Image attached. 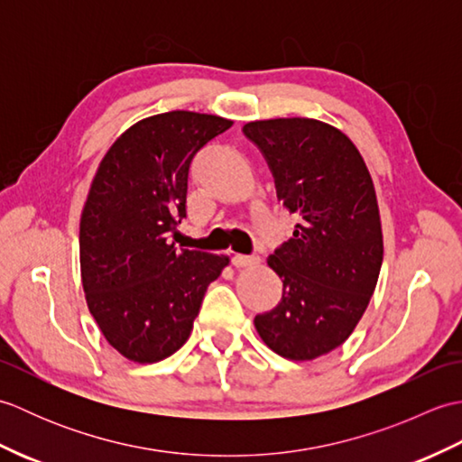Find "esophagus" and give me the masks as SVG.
I'll return each instance as SVG.
<instances>
[{
  "label": "esophagus",
  "mask_w": 462,
  "mask_h": 462,
  "mask_svg": "<svg viewBox=\"0 0 462 462\" xmlns=\"http://www.w3.org/2000/svg\"><path fill=\"white\" fill-rule=\"evenodd\" d=\"M258 262L256 256H246V254H234L232 256V263L236 268H246V266H254Z\"/></svg>",
  "instance_id": "esophagus-1"
}]
</instances>
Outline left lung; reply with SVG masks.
Listing matches in <instances>:
<instances>
[{
    "label": "left lung",
    "mask_w": 462,
    "mask_h": 462,
    "mask_svg": "<svg viewBox=\"0 0 462 462\" xmlns=\"http://www.w3.org/2000/svg\"><path fill=\"white\" fill-rule=\"evenodd\" d=\"M242 131L266 156L278 199L300 214L268 258L282 301L254 323L278 356L316 359L351 336L377 286L383 234L371 174L356 144L321 121H254Z\"/></svg>",
    "instance_id": "left-lung-1"
}]
</instances>
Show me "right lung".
Here are the masks:
<instances>
[{"label":"right lung","mask_w":462,"mask_h":462,"mask_svg":"<svg viewBox=\"0 0 462 462\" xmlns=\"http://www.w3.org/2000/svg\"><path fill=\"white\" fill-rule=\"evenodd\" d=\"M216 115L171 111L125 131L105 154L81 214V278L105 339L136 363L179 351L228 258L179 250L190 164L228 131Z\"/></svg>","instance_id":"right-lung-1"}]
</instances>
